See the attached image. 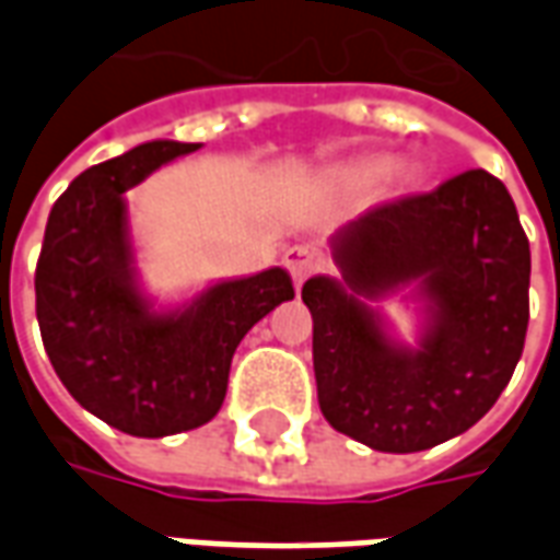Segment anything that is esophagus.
I'll return each instance as SVG.
<instances>
[{
    "mask_svg": "<svg viewBox=\"0 0 560 560\" xmlns=\"http://www.w3.org/2000/svg\"><path fill=\"white\" fill-rule=\"evenodd\" d=\"M284 264L291 269L296 288H300L308 276H315L317 269H324V255L317 248H308V245H293V248L284 252Z\"/></svg>",
    "mask_w": 560,
    "mask_h": 560,
    "instance_id": "34e87169",
    "label": "esophagus"
}]
</instances>
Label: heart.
I'll list each match as a JSON object with an SVG mask.
<instances>
[{
	"label": "heart",
	"instance_id": "1",
	"mask_svg": "<svg viewBox=\"0 0 560 560\" xmlns=\"http://www.w3.org/2000/svg\"><path fill=\"white\" fill-rule=\"evenodd\" d=\"M387 171H389V161L377 159V161H372V164H365L363 176L365 179H381V176H384Z\"/></svg>",
	"mask_w": 560,
	"mask_h": 560
}]
</instances>
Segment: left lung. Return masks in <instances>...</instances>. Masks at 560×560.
Returning <instances> with one entry per match:
<instances>
[{
    "instance_id": "8db88e82",
    "label": "left lung",
    "mask_w": 560,
    "mask_h": 560,
    "mask_svg": "<svg viewBox=\"0 0 560 560\" xmlns=\"http://www.w3.org/2000/svg\"><path fill=\"white\" fill-rule=\"evenodd\" d=\"M339 276H312L320 413L381 453H420L468 432L513 377L528 329L530 248L513 197L486 171L401 197L329 236ZM405 292L413 342L380 306Z\"/></svg>"
}]
</instances>
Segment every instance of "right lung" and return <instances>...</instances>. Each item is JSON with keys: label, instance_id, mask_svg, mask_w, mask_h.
<instances>
[{"label": "right lung", "instance_id": "1", "mask_svg": "<svg viewBox=\"0 0 560 560\" xmlns=\"http://www.w3.org/2000/svg\"><path fill=\"white\" fill-rule=\"evenodd\" d=\"M200 147L149 140L80 173L50 209L35 269V312L56 375L80 408L135 438L212 420L236 345L293 300L281 267L209 281L173 305L143 288L126 191Z\"/></svg>", "mask_w": 560, "mask_h": 560}]
</instances>
